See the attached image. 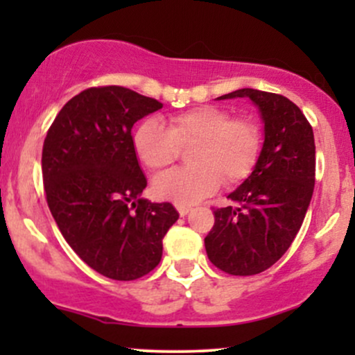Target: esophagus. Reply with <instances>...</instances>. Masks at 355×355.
<instances>
[{"mask_svg": "<svg viewBox=\"0 0 355 355\" xmlns=\"http://www.w3.org/2000/svg\"><path fill=\"white\" fill-rule=\"evenodd\" d=\"M175 207H177V210H178V214H180V217H185V215L191 210L190 205H183V203H177V205H175Z\"/></svg>", "mask_w": 355, "mask_h": 355, "instance_id": "obj_1", "label": "esophagus"}]
</instances>
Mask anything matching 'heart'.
Segmentation results:
<instances>
[{"label": "heart", "instance_id": "obj_1", "mask_svg": "<svg viewBox=\"0 0 355 355\" xmlns=\"http://www.w3.org/2000/svg\"><path fill=\"white\" fill-rule=\"evenodd\" d=\"M138 158L152 172H162L187 152L189 166L153 182L160 198L193 203L209 197L223 182L234 187L254 172L262 133L250 118H232L229 110L203 105L170 116L168 125L145 120L133 133Z\"/></svg>", "mask_w": 355, "mask_h": 355}]
</instances>
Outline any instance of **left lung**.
<instances>
[{"label": "left lung", "instance_id": "obj_1", "mask_svg": "<svg viewBox=\"0 0 355 355\" xmlns=\"http://www.w3.org/2000/svg\"><path fill=\"white\" fill-rule=\"evenodd\" d=\"M235 96H248L259 107L266 141L254 172L229 195L232 205L214 209L205 250L222 272L245 277L274 266L300 230L315 183V144L294 101L252 88L220 100Z\"/></svg>", "mask_w": 355, "mask_h": 355}]
</instances>
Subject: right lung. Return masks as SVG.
I'll list each match as a JSON object with an SVG mask.
<instances>
[{"mask_svg":"<svg viewBox=\"0 0 355 355\" xmlns=\"http://www.w3.org/2000/svg\"><path fill=\"white\" fill-rule=\"evenodd\" d=\"M160 108L125 87L87 88L60 110L44 138L42 172L53 218L76 255L108 279L152 272L178 218L172 203L140 198L146 178L132 128Z\"/></svg>","mask_w":355,"mask_h":355,"instance_id":"add662e5","label":"right lung"}]
</instances>
